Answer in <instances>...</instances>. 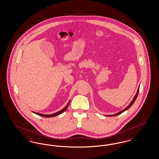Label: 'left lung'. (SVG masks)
Listing matches in <instances>:
<instances>
[{
    "instance_id": "8db88e82",
    "label": "left lung",
    "mask_w": 159,
    "mask_h": 159,
    "mask_svg": "<svg viewBox=\"0 0 159 159\" xmlns=\"http://www.w3.org/2000/svg\"><path fill=\"white\" fill-rule=\"evenodd\" d=\"M139 87H138V90H137V92H136V93L135 94V97H134V98H133V99L132 100V101L130 102V103L129 104L128 106H127L125 108H124L123 110H121L120 111V112H118L117 113L114 114H111V115H105L106 116H108V117H111V116H117V115H119V114H120L122 113H123L124 111H126L127 110H128L129 108L131 107V106L133 105V104L134 103V102L135 101V100H136V98H137V96H138V93H139Z\"/></svg>"
}]
</instances>
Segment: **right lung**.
<instances>
[{
    "mask_svg": "<svg viewBox=\"0 0 159 159\" xmlns=\"http://www.w3.org/2000/svg\"><path fill=\"white\" fill-rule=\"evenodd\" d=\"M70 101H68V104H67V106H66L64 108H62L61 110L55 113L51 114H43L39 113H36V112H34V111H33L34 113L36 114L39 116H42V117H55V116H57L58 115H60V114L62 113L69 106V104H70Z\"/></svg>",
    "mask_w": 159,
    "mask_h": 159,
    "instance_id": "obj_1",
    "label": "right lung"
}]
</instances>
